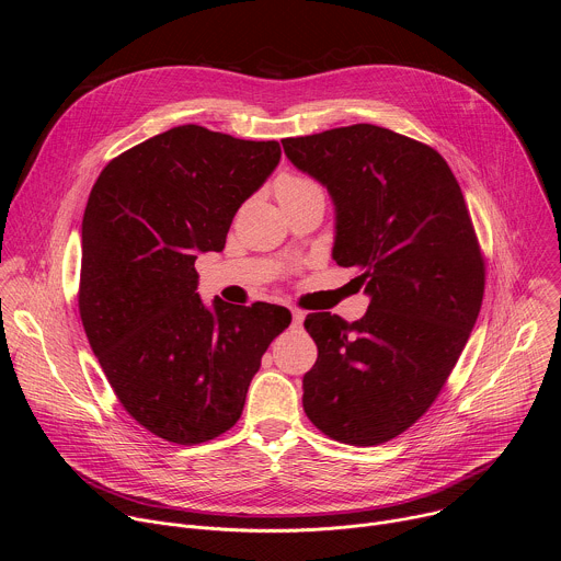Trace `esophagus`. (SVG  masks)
I'll use <instances>...</instances> for the list:
<instances>
[{
  "label": "esophagus",
  "mask_w": 561,
  "mask_h": 561,
  "mask_svg": "<svg viewBox=\"0 0 561 561\" xmlns=\"http://www.w3.org/2000/svg\"><path fill=\"white\" fill-rule=\"evenodd\" d=\"M290 314H293V324H295V327H301L306 312H304V310H299V308H293V310H290Z\"/></svg>",
  "instance_id": "34e87169"
}]
</instances>
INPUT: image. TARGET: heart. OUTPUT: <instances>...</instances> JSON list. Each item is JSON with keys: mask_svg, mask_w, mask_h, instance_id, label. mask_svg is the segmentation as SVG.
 <instances>
[{"mask_svg": "<svg viewBox=\"0 0 561 561\" xmlns=\"http://www.w3.org/2000/svg\"><path fill=\"white\" fill-rule=\"evenodd\" d=\"M275 193H277L282 204L293 202V199H301V197H308V195H324L322 188H319L312 180L301 178V175H293V173H286L275 182Z\"/></svg>", "mask_w": 561, "mask_h": 561, "instance_id": "heart-1", "label": "heart"}]
</instances>
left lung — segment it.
I'll list each match as a JSON object with an SVG mask.
<instances>
[{"instance_id": "8db88e82", "label": "left lung", "mask_w": 561, "mask_h": 561, "mask_svg": "<svg viewBox=\"0 0 561 561\" xmlns=\"http://www.w3.org/2000/svg\"><path fill=\"white\" fill-rule=\"evenodd\" d=\"M335 206L333 260L370 304L357 322L310 312L317 362L301 404L329 437L383 444L413 426L457 364L484 297L461 188L426 144L373 124L282 139Z\"/></svg>"}]
</instances>
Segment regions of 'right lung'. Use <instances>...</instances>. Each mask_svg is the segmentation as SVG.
Listing matches in <instances>:
<instances>
[{"instance_id": "right-lung-1", "label": "right lung", "mask_w": 561, "mask_h": 561, "mask_svg": "<svg viewBox=\"0 0 561 561\" xmlns=\"http://www.w3.org/2000/svg\"><path fill=\"white\" fill-rule=\"evenodd\" d=\"M277 141L184 124L122 152L82 219L79 314L126 413L173 444L226 433L244 411L284 306H206L195 260L219 253L230 221L273 175Z\"/></svg>"}]
</instances>
